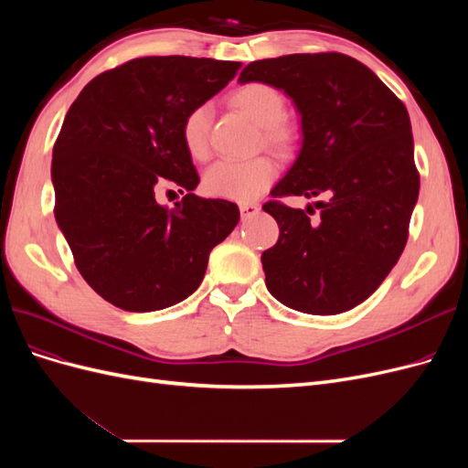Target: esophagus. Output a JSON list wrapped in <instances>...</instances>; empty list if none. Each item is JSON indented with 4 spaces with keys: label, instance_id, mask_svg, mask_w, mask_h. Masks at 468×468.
I'll list each match as a JSON object with an SVG mask.
<instances>
[{
    "label": "esophagus",
    "instance_id": "1",
    "mask_svg": "<svg viewBox=\"0 0 468 468\" xmlns=\"http://www.w3.org/2000/svg\"><path fill=\"white\" fill-rule=\"evenodd\" d=\"M239 212H242V218H250L260 212L258 203H239Z\"/></svg>",
    "mask_w": 468,
    "mask_h": 468
}]
</instances>
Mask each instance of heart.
<instances>
[{
  "label": "heart",
  "instance_id": "1",
  "mask_svg": "<svg viewBox=\"0 0 468 468\" xmlns=\"http://www.w3.org/2000/svg\"><path fill=\"white\" fill-rule=\"evenodd\" d=\"M230 101L263 129V143L277 152H291L299 143V126L291 122L287 101L277 88L263 81H250L230 95ZM210 109L199 105L187 112L181 124V138L193 160L208 155ZM277 177V164L269 158L220 160L212 164L203 177L208 195L220 199L248 201L261 195Z\"/></svg>",
  "mask_w": 468,
  "mask_h": 468
}]
</instances>
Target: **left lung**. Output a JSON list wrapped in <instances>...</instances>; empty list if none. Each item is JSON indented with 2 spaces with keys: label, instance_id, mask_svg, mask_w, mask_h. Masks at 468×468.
<instances>
[{
  "label": "left lung",
  "instance_id": "left-lung-1",
  "mask_svg": "<svg viewBox=\"0 0 468 468\" xmlns=\"http://www.w3.org/2000/svg\"><path fill=\"white\" fill-rule=\"evenodd\" d=\"M238 81L282 90L301 112V152L271 197L328 195L314 222L313 205H263L279 224L277 244L261 253L265 285L299 313H346L378 289L406 246L420 193L408 111L339 52L251 62Z\"/></svg>",
  "mask_w": 468,
  "mask_h": 468
}]
</instances>
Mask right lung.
Masks as SVG:
<instances>
[{
  "label": "right lung",
  "instance_id": "obj_1",
  "mask_svg": "<svg viewBox=\"0 0 468 468\" xmlns=\"http://www.w3.org/2000/svg\"><path fill=\"white\" fill-rule=\"evenodd\" d=\"M239 62L144 56L93 78L66 112L52 152L54 217L88 285L129 313L197 291L208 253L239 220L236 203L203 199L181 124ZM176 186L174 209L157 193Z\"/></svg>",
  "mask_w": 468,
  "mask_h": 468
}]
</instances>
